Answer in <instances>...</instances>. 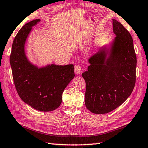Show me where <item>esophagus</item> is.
<instances>
[{"instance_id": "1", "label": "esophagus", "mask_w": 148, "mask_h": 148, "mask_svg": "<svg viewBox=\"0 0 148 148\" xmlns=\"http://www.w3.org/2000/svg\"><path fill=\"white\" fill-rule=\"evenodd\" d=\"M81 68H82V65L81 64H76L74 67V72L76 74H80L81 72Z\"/></svg>"}]
</instances>
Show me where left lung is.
I'll use <instances>...</instances> for the list:
<instances>
[{
  "label": "left lung",
  "mask_w": 148,
  "mask_h": 148,
  "mask_svg": "<svg viewBox=\"0 0 148 148\" xmlns=\"http://www.w3.org/2000/svg\"><path fill=\"white\" fill-rule=\"evenodd\" d=\"M116 36L109 48L103 47L91 56L88 71L82 74L86 83L85 105L95 114H106L121 105L134 88L137 57L129 32L114 19Z\"/></svg>",
  "instance_id": "left-lung-1"
}]
</instances>
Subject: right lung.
<instances>
[{
	"mask_svg": "<svg viewBox=\"0 0 148 148\" xmlns=\"http://www.w3.org/2000/svg\"><path fill=\"white\" fill-rule=\"evenodd\" d=\"M40 21L36 19L29 22L18 32L12 45L10 64L16 89L21 100L37 111L48 112L60 106L62 93L75 74L72 64L38 68L28 60L25 44L32 27Z\"/></svg>",
	"mask_w": 148,
	"mask_h": 148,
	"instance_id": "right-lung-1",
	"label": "right lung"
}]
</instances>
